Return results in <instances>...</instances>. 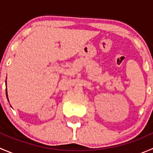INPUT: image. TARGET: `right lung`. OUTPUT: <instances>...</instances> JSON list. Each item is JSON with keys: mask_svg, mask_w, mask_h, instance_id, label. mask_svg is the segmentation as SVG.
<instances>
[{"mask_svg": "<svg viewBox=\"0 0 153 153\" xmlns=\"http://www.w3.org/2000/svg\"><path fill=\"white\" fill-rule=\"evenodd\" d=\"M6 94H7V89H6ZM7 98H8V96H7Z\"/></svg>", "mask_w": 153, "mask_h": 153, "instance_id": "1", "label": "right lung"}]
</instances>
